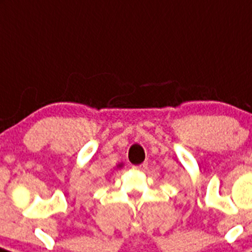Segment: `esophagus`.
Here are the masks:
<instances>
[{
  "label": "esophagus",
  "instance_id": "esophagus-1",
  "mask_svg": "<svg viewBox=\"0 0 252 252\" xmlns=\"http://www.w3.org/2000/svg\"><path fill=\"white\" fill-rule=\"evenodd\" d=\"M147 168H148L147 163H141V164H139V165H134V169H136V171H140V172L145 171Z\"/></svg>",
  "mask_w": 252,
  "mask_h": 252
}]
</instances>
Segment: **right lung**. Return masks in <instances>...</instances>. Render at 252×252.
<instances>
[{
  "mask_svg": "<svg viewBox=\"0 0 252 252\" xmlns=\"http://www.w3.org/2000/svg\"><path fill=\"white\" fill-rule=\"evenodd\" d=\"M118 167H122V164H120V165H118Z\"/></svg>",
  "mask_w": 252,
  "mask_h": 252,
  "instance_id": "obj_1",
  "label": "right lung"
}]
</instances>
